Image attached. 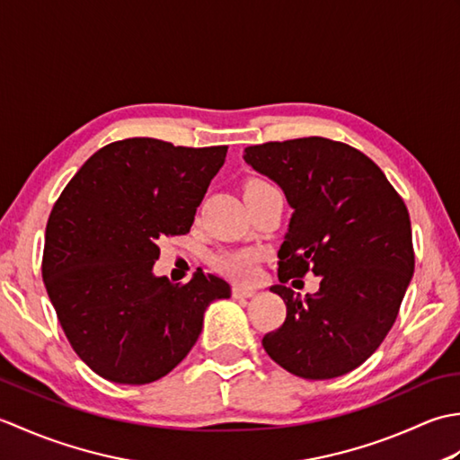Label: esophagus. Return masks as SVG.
Here are the masks:
<instances>
[{
    "label": "esophagus",
    "instance_id": "obj_1",
    "mask_svg": "<svg viewBox=\"0 0 460 460\" xmlns=\"http://www.w3.org/2000/svg\"><path fill=\"white\" fill-rule=\"evenodd\" d=\"M257 290L255 288H247V287H233V298H251L255 296Z\"/></svg>",
    "mask_w": 460,
    "mask_h": 460
}]
</instances>
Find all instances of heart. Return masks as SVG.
Segmentation results:
<instances>
[{
	"label": "heart",
	"instance_id": "heart-1",
	"mask_svg": "<svg viewBox=\"0 0 460 460\" xmlns=\"http://www.w3.org/2000/svg\"><path fill=\"white\" fill-rule=\"evenodd\" d=\"M269 183L265 181H251L247 185L245 191H252V190H261L267 188ZM215 265H217L219 270H223L225 275H229L233 279L239 280H251L255 277V265H257V252L252 251H237V252H225V255H219L215 259Z\"/></svg>",
	"mask_w": 460,
	"mask_h": 460
}]
</instances>
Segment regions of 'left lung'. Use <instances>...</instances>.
I'll list each match as a JSON object with an SVG mask.
<instances>
[{
  "label": "left lung",
  "mask_w": 460,
  "mask_h": 460,
  "mask_svg": "<svg viewBox=\"0 0 460 460\" xmlns=\"http://www.w3.org/2000/svg\"><path fill=\"white\" fill-rule=\"evenodd\" d=\"M285 191L292 208L279 249L282 326L262 338L270 359L305 379L344 376L374 354L392 330L415 257L403 199L367 155L328 138L269 142L243 154ZM310 270L314 296L284 287Z\"/></svg>",
  "instance_id": "left-lung-1"
}]
</instances>
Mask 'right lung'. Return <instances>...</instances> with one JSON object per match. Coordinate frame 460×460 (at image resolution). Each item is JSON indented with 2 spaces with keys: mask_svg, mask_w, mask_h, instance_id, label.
Wrapping results in <instances>:
<instances>
[{
  "mask_svg": "<svg viewBox=\"0 0 460 460\" xmlns=\"http://www.w3.org/2000/svg\"><path fill=\"white\" fill-rule=\"evenodd\" d=\"M227 146L154 138L104 146L83 164L47 221L43 282L86 366L124 385L164 377L190 354L213 300L231 287L201 269L185 285L154 275L158 243L185 235Z\"/></svg>",
  "mask_w": 460,
  "mask_h": 460,
  "instance_id": "add662e5",
  "label": "right lung"
}]
</instances>
